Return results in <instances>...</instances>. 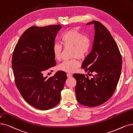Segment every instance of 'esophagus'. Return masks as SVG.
I'll list each match as a JSON object with an SVG mask.
<instances>
[{"mask_svg":"<svg viewBox=\"0 0 133 133\" xmlns=\"http://www.w3.org/2000/svg\"><path fill=\"white\" fill-rule=\"evenodd\" d=\"M67 76L68 78H70V77H71L72 76V74H71V73H67Z\"/></svg>","mask_w":133,"mask_h":133,"instance_id":"esophagus-1","label":"esophagus"}]
</instances>
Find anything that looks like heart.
Listing matches in <instances>:
<instances>
[{
	"label": "heart",
	"instance_id": "b5f03b06",
	"mask_svg": "<svg viewBox=\"0 0 133 133\" xmlns=\"http://www.w3.org/2000/svg\"><path fill=\"white\" fill-rule=\"evenodd\" d=\"M60 42L64 48L71 47L70 54L71 57H73L60 63L57 65V69L66 72H74L80 66L79 58H84L89 53L91 46V39L78 28H74L62 34ZM52 50L54 59L60 60L61 58L62 46L58 43H55Z\"/></svg>",
	"mask_w": 133,
	"mask_h": 133
}]
</instances>
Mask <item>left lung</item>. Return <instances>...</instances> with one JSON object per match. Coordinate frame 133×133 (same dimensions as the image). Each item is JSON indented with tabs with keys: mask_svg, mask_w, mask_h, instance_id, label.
Masks as SVG:
<instances>
[{
	"mask_svg": "<svg viewBox=\"0 0 133 133\" xmlns=\"http://www.w3.org/2000/svg\"><path fill=\"white\" fill-rule=\"evenodd\" d=\"M93 23L95 29L93 46L82 67L95 75L91 79L87 74L73 75L77 81V99L81 104L89 107L101 105L111 97L118 82L122 63L117 44L110 32L99 22L94 21L86 25Z\"/></svg>",
	"mask_w": 133,
	"mask_h": 133,
	"instance_id": "left-lung-1",
	"label": "left lung"
}]
</instances>
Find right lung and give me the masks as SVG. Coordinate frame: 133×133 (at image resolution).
Returning <instances> with one entry per match:
<instances>
[{"label": "right lung", "instance_id": "1", "mask_svg": "<svg viewBox=\"0 0 133 133\" xmlns=\"http://www.w3.org/2000/svg\"><path fill=\"white\" fill-rule=\"evenodd\" d=\"M59 25L25 30L14 49L12 67L15 84L23 98L36 109L46 110L58 104L66 73L57 72L53 77H43V72L55 66L53 47Z\"/></svg>", "mask_w": 133, "mask_h": 133}]
</instances>
